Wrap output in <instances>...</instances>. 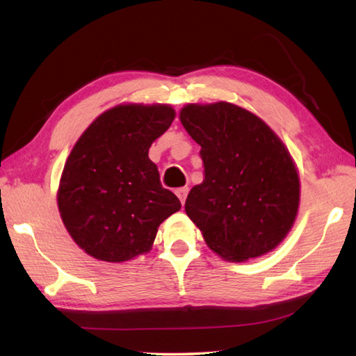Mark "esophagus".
<instances>
[{
  "mask_svg": "<svg viewBox=\"0 0 356 356\" xmlns=\"http://www.w3.org/2000/svg\"><path fill=\"white\" fill-rule=\"evenodd\" d=\"M175 193H177V197L179 198L181 204H184V202H186V197H187V193H188V188H187V187H181V188H178V191H177Z\"/></svg>",
  "mask_w": 356,
  "mask_h": 356,
  "instance_id": "obj_1",
  "label": "esophagus"
}]
</instances>
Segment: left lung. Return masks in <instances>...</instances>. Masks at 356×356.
Returning a JSON list of instances; mask_svg holds the SVG:
<instances>
[{"instance_id": "8db88e82", "label": "left lung", "mask_w": 356, "mask_h": 356, "mask_svg": "<svg viewBox=\"0 0 356 356\" xmlns=\"http://www.w3.org/2000/svg\"><path fill=\"white\" fill-rule=\"evenodd\" d=\"M179 120L201 146L204 181L184 207L206 244L232 263L273 250L300 207L298 169L284 143L255 113L226 101L187 104Z\"/></svg>"}]
</instances>
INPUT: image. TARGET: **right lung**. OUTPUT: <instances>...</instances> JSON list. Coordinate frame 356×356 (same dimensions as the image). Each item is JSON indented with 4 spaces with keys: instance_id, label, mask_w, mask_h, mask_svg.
<instances>
[{
    "instance_id": "obj_1",
    "label": "right lung",
    "mask_w": 356,
    "mask_h": 356,
    "mask_svg": "<svg viewBox=\"0 0 356 356\" xmlns=\"http://www.w3.org/2000/svg\"><path fill=\"white\" fill-rule=\"evenodd\" d=\"M173 120L168 104H120L78 138L56 201L69 235L87 255L122 263L147 253L159 224L181 209L149 158L152 143Z\"/></svg>"
}]
</instances>
